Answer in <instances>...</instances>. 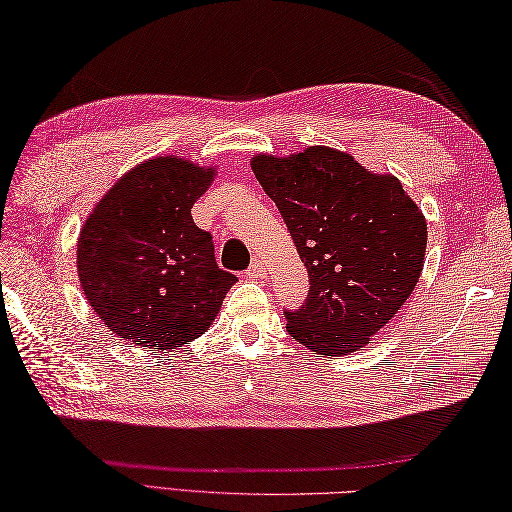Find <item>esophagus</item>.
I'll return each instance as SVG.
<instances>
[{
	"label": "esophagus",
	"instance_id": "esophagus-1",
	"mask_svg": "<svg viewBox=\"0 0 512 512\" xmlns=\"http://www.w3.org/2000/svg\"><path fill=\"white\" fill-rule=\"evenodd\" d=\"M247 278H252V280L265 278V265L260 263V260H254V263L249 265V269H247Z\"/></svg>",
	"mask_w": 512,
	"mask_h": 512
}]
</instances>
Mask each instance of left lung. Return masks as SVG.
Returning <instances> with one entry per match:
<instances>
[{"mask_svg":"<svg viewBox=\"0 0 512 512\" xmlns=\"http://www.w3.org/2000/svg\"><path fill=\"white\" fill-rule=\"evenodd\" d=\"M252 170L309 274L305 305L285 311L289 336L318 356L360 351L420 280L422 210L393 174H373L327 145L256 154Z\"/></svg>","mask_w":512,"mask_h":512,"instance_id":"8db88e82","label":"left lung"}]
</instances>
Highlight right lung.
<instances>
[{"label":"right lung","mask_w":512,"mask_h":512,"mask_svg":"<svg viewBox=\"0 0 512 512\" xmlns=\"http://www.w3.org/2000/svg\"><path fill=\"white\" fill-rule=\"evenodd\" d=\"M216 168L154 156L125 172L77 241L83 294L103 325L134 347L170 351L210 329L236 276L218 269L192 205Z\"/></svg>","instance_id":"right-lung-1"}]
</instances>
